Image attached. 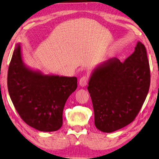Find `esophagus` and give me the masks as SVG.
<instances>
[{
  "label": "esophagus",
  "instance_id": "obj_1",
  "mask_svg": "<svg viewBox=\"0 0 159 159\" xmlns=\"http://www.w3.org/2000/svg\"><path fill=\"white\" fill-rule=\"evenodd\" d=\"M88 83V77L87 76H83L80 79V86L84 87L87 85Z\"/></svg>",
  "mask_w": 159,
  "mask_h": 159
}]
</instances>
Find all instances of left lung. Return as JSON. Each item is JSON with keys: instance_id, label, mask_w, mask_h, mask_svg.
<instances>
[{"instance_id": "1", "label": "left lung", "mask_w": 159, "mask_h": 159, "mask_svg": "<svg viewBox=\"0 0 159 159\" xmlns=\"http://www.w3.org/2000/svg\"><path fill=\"white\" fill-rule=\"evenodd\" d=\"M149 85L147 51L140 41L124 62L114 57L96 67L87 89L97 129L112 133L131 123L145 101Z\"/></svg>"}]
</instances>
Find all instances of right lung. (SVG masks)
<instances>
[{"instance_id":"right-lung-1","label":"right lung","mask_w":159,"mask_h":159,"mask_svg":"<svg viewBox=\"0 0 159 159\" xmlns=\"http://www.w3.org/2000/svg\"><path fill=\"white\" fill-rule=\"evenodd\" d=\"M76 77L44 75L24 63L21 43L16 44L7 72L10 98L24 122L40 131H56L62 126L63 111L76 90Z\"/></svg>"}]
</instances>
